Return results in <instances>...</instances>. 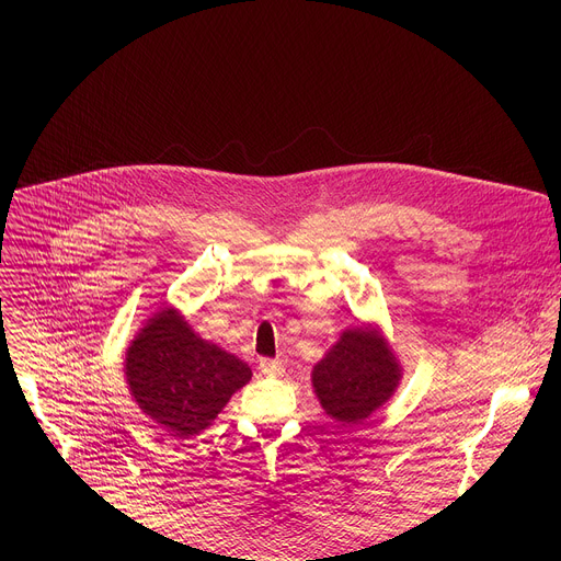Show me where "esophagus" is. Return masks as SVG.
I'll return each instance as SVG.
<instances>
[{"instance_id":"1","label":"esophagus","mask_w":561,"mask_h":561,"mask_svg":"<svg viewBox=\"0 0 561 561\" xmlns=\"http://www.w3.org/2000/svg\"><path fill=\"white\" fill-rule=\"evenodd\" d=\"M259 370H261V375L275 377V375H279V373L284 370V366H282V362H277V359H261V362H259Z\"/></svg>"}]
</instances>
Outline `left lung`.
Returning a JSON list of instances; mask_svg holds the SVG:
<instances>
[{
	"instance_id": "1",
	"label": "left lung",
	"mask_w": 561,
	"mask_h": 561,
	"mask_svg": "<svg viewBox=\"0 0 561 561\" xmlns=\"http://www.w3.org/2000/svg\"><path fill=\"white\" fill-rule=\"evenodd\" d=\"M402 366L379 325L359 322L341 332L313 370V393L336 423L366 421L400 387Z\"/></svg>"
}]
</instances>
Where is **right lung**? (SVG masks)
<instances>
[{
	"mask_svg": "<svg viewBox=\"0 0 561 561\" xmlns=\"http://www.w3.org/2000/svg\"><path fill=\"white\" fill-rule=\"evenodd\" d=\"M127 389L147 419L170 436L188 438L218 419L252 370L220 345L202 339L180 309L161 307L125 352Z\"/></svg>",
	"mask_w": 561,
	"mask_h": 561,
	"instance_id": "add662e5",
	"label": "right lung"
}]
</instances>
